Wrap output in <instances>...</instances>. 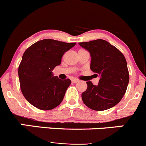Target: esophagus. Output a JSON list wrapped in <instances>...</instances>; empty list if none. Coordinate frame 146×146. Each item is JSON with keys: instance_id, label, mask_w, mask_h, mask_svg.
Segmentation results:
<instances>
[{"instance_id": "34e87169", "label": "esophagus", "mask_w": 146, "mask_h": 146, "mask_svg": "<svg viewBox=\"0 0 146 146\" xmlns=\"http://www.w3.org/2000/svg\"><path fill=\"white\" fill-rule=\"evenodd\" d=\"M72 82L73 83H77V82H79V80L76 79H72Z\"/></svg>"}]
</instances>
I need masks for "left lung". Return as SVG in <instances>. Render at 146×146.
<instances>
[{"mask_svg": "<svg viewBox=\"0 0 146 146\" xmlns=\"http://www.w3.org/2000/svg\"><path fill=\"white\" fill-rule=\"evenodd\" d=\"M79 44L90 52V68L100 77L98 85L87 82L82 98L87 107L102 111L115 106L128 86L129 74L124 55L106 40L97 39Z\"/></svg>", "mask_w": 146, "mask_h": 146, "instance_id": "1", "label": "left lung"}]
</instances>
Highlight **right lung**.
<instances>
[{
  "mask_svg": "<svg viewBox=\"0 0 146 146\" xmlns=\"http://www.w3.org/2000/svg\"><path fill=\"white\" fill-rule=\"evenodd\" d=\"M76 43L53 39L36 42L27 49L18 69L21 91L32 106L49 110L59 106L64 98L70 79L61 80L52 71L61 63L63 55Z\"/></svg>",
  "mask_w": 146,
  "mask_h": 146,
  "instance_id": "right-lung-1",
  "label": "right lung"
}]
</instances>
